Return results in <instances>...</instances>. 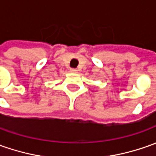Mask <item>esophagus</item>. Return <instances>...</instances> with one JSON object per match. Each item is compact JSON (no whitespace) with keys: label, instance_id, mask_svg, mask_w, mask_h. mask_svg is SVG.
Listing matches in <instances>:
<instances>
[{"label":"esophagus","instance_id":"1","mask_svg":"<svg viewBox=\"0 0 156 156\" xmlns=\"http://www.w3.org/2000/svg\"><path fill=\"white\" fill-rule=\"evenodd\" d=\"M70 72L71 73H77V69H75V68H72V69H70Z\"/></svg>","mask_w":156,"mask_h":156}]
</instances>
